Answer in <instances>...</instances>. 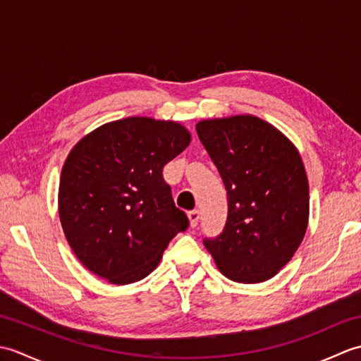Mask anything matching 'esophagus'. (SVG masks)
Returning <instances> with one entry per match:
<instances>
[{
	"mask_svg": "<svg viewBox=\"0 0 361 361\" xmlns=\"http://www.w3.org/2000/svg\"><path fill=\"white\" fill-rule=\"evenodd\" d=\"M188 217H189V221H190V226L195 228L198 225V220H200V211H198V209L189 211Z\"/></svg>",
	"mask_w": 361,
	"mask_h": 361,
	"instance_id": "esophagus-1",
	"label": "esophagus"
}]
</instances>
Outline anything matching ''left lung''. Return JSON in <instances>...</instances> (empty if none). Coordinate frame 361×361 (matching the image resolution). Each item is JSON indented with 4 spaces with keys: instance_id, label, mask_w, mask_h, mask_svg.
<instances>
[{
    "instance_id": "8db88e82",
    "label": "left lung",
    "mask_w": 361,
    "mask_h": 361,
    "mask_svg": "<svg viewBox=\"0 0 361 361\" xmlns=\"http://www.w3.org/2000/svg\"><path fill=\"white\" fill-rule=\"evenodd\" d=\"M195 128L228 194L224 231L204 239V247L228 279L268 281L290 262L307 229L301 155L278 128L251 114L200 121Z\"/></svg>"
}]
</instances>
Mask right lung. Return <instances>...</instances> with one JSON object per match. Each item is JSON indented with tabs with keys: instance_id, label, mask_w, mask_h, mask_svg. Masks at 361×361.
<instances>
[{
	"instance_id": "obj_1",
	"label": "right lung",
	"mask_w": 361,
	"mask_h": 361,
	"mask_svg": "<svg viewBox=\"0 0 361 361\" xmlns=\"http://www.w3.org/2000/svg\"><path fill=\"white\" fill-rule=\"evenodd\" d=\"M178 122L126 118L101 126L74 145L59 186V216L74 255L116 286L158 267L186 214L173 203L163 167L185 150Z\"/></svg>"
}]
</instances>
